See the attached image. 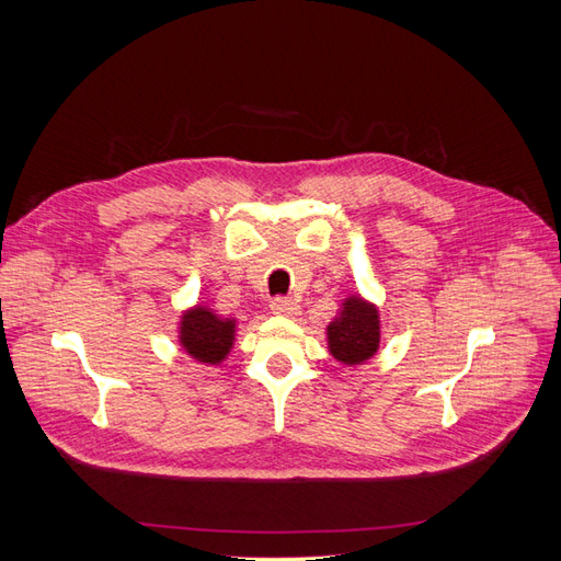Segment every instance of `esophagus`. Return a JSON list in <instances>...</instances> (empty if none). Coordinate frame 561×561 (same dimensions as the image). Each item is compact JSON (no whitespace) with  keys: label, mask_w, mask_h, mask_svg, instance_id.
I'll return each mask as SVG.
<instances>
[{"label":"esophagus","mask_w":561,"mask_h":561,"mask_svg":"<svg viewBox=\"0 0 561 561\" xmlns=\"http://www.w3.org/2000/svg\"><path fill=\"white\" fill-rule=\"evenodd\" d=\"M271 311H274L276 316H295L297 311H299V307H297V301H293L290 297H276V299H271Z\"/></svg>","instance_id":"esophagus-1"}]
</instances>
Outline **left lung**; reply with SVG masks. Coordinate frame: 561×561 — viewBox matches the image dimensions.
Segmentation results:
<instances>
[{
  "mask_svg": "<svg viewBox=\"0 0 561 561\" xmlns=\"http://www.w3.org/2000/svg\"><path fill=\"white\" fill-rule=\"evenodd\" d=\"M330 353L344 365H363L379 348V311L375 304L348 297L328 328Z\"/></svg>",
  "mask_w": 561,
  "mask_h": 561,
  "instance_id": "obj_1",
  "label": "left lung"
}]
</instances>
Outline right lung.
<instances>
[{"label":"right lung","instance_id":"1","mask_svg":"<svg viewBox=\"0 0 561 561\" xmlns=\"http://www.w3.org/2000/svg\"><path fill=\"white\" fill-rule=\"evenodd\" d=\"M236 320L219 318L206 307L190 309L180 322V344L198 363H222L233 346Z\"/></svg>","mask_w":561,"mask_h":561}]
</instances>
